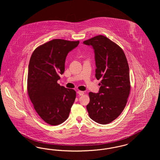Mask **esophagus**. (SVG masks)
I'll return each instance as SVG.
<instances>
[{
	"mask_svg": "<svg viewBox=\"0 0 160 160\" xmlns=\"http://www.w3.org/2000/svg\"><path fill=\"white\" fill-rule=\"evenodd\" d=\"M77 93L79 95H83L84 94V92L83 91H77Z\"/></svg>",
	"mask_w": 160,
	"mask_h": 160,
	"instance_id": "esophagus-1",
	"label": "esophagus"
}]
</instances>
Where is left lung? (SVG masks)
Listing matches in <instances>:
<instances>
[{"label": "left lung", "mask_w": 160, "mask_h": 160, "mask_svg": "<svg viewBox=\"0 0 160 160\" xmlns=\"http://www.w3.org/2000/svg\"><path fill=\"white\" fill-rule=\"evenodd\" d=\"M83 44L93 49L95 77L101 80L99 92L89 93L86 108L93 121L107 124L121 114L127 104L131 88L128 62L122 48L104 36H96Z\"/></svg>", "instance_id": "8db88e82"}]
</instances>
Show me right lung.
I'll return each instance as SVG.
<instances>
[{
	"label": "right lung",
	"mask_w": 160,
	"mask_h": 160,
	"mask_svg": "<svg viewBox=\"0 0 160 160\" xmlns=\"http://www.w3.org/2000/svg\"><path fill=\"white\" fill-rule=\"evenodd\" d=\"M79 41L53 39L39 46L31 56L28 75V92L41 118L51 125H58L68 118L76 97L74 89L57 83L65 71L69 52Z\"/></svg>",
	"instance_id": "add662e5"
}]
</instances>
